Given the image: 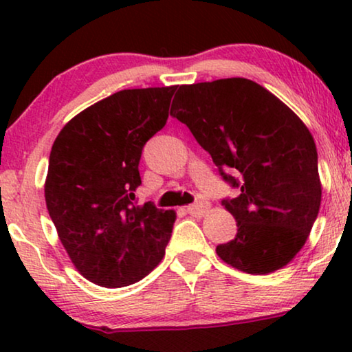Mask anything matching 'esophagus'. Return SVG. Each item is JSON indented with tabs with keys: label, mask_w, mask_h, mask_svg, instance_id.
Segmentation results:
<instances>
[{
	"label": "esophagus",
	"mask_w": 352,
	"mask_h": 352,
	"mask_svg": "<svg viewBox=\"0 0 352 352\" xmlns=\"http://www.w3.org/2000/svg\"><path fill=\"white\" fill-rule=\"evenodd\" d=\"M210 211V204L206 201H197V204L187 206V213L192 216H197V218H201Z\"/></svg>",
	"instance_id": "1"
}]
</instances>
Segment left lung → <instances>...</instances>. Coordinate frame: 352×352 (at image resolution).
<instances>
[{"instance_id": "obj_1", "label": "left lung", "mask_w": 352, "mask_h": 352, "mask_svg": "<svg viewBox=\"0 0 352 352\" xmlns=\"http://www.w3.org/2000/svg\"><path fill=\"white\" fill-rule=\"evenodd\" d=\"M170 115L187 124L224 179L240 186L239 197L223 201L237 235L216 247L218 256L254 276L293 261L322 200L314 138L301 118L247 78L181 85ZM229 169L241 179L226 175Z\"/></svg>"}]
</instances>
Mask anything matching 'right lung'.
I'll return each instance as SVG.
<instances>
[{"mask_svg":"<svg viewBox=\"0 0 352 352\" xmlns=\"http://www.w3.org/2000/svg\"><path fill=\"white\" fill-rule=\"evenodd\" d=\"M176 88L118 91L75 115L52 144L47 211L76 271L96 285H131L165 256L176 213L133 200L142 147L165 126Z\"/></svg>","mask_w":352,"mask_h":352,"instance_id":"add662e5","label":"right lung"}]
</instances>
